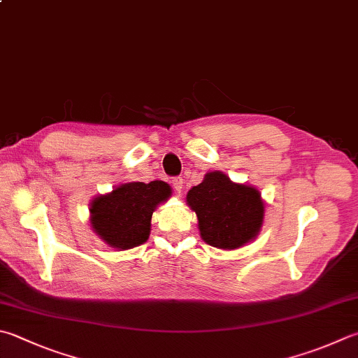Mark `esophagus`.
<instances>
[{
    "label": "esophagus",
    "mask_w": 358,
    "mask_h": 358,
    "mask_svg": "<svg viewBox=\"0 0 358 358\" xmlns=\"http://www.w3.org/2000/svg\"><path fill=\"white\" fill-rule=\"evenodd\" d=\"M182 187H184V179H182L180 176H176L173 178V188L176 190L178 193L182 192Z\"/></svg>",
    "instance_id": "esophagus-1"
}]
</instances>
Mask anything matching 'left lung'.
<instances>
[{"label": "left lung", "instance_id": "obj_1", "mask_svg": "<svg viewBox=\"0 0 358 358\" xmlns=\"http://www.w3.org/2000/svg\"><path fill=\"white\" fill-rule=\"evenodd\" d=\"M187 204L196 213L201 238L227 251L257 237L265 215L257 188L235 184L221 171L207 173L187 193Z\"/></svg>", "mask_w": 358, "mask_h": 358}]
</instances>
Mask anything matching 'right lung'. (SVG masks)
<instances>
[{"instance_id":"obj_1","label":"right lung","mask_w":358,"mask_h":358,"mask_svg":"<svg viewBox=\"0 0 358 358\" xmlns=\"http://www.w3.org/2000/svg\"><path fill=\"white\" fill-rule=\"evenodd\" d=\"M171 196L164 180L127 182L90 204V224L101 240L118 251L143 245L151 232L152 212Z\"/></svg>"}]
</instances>
